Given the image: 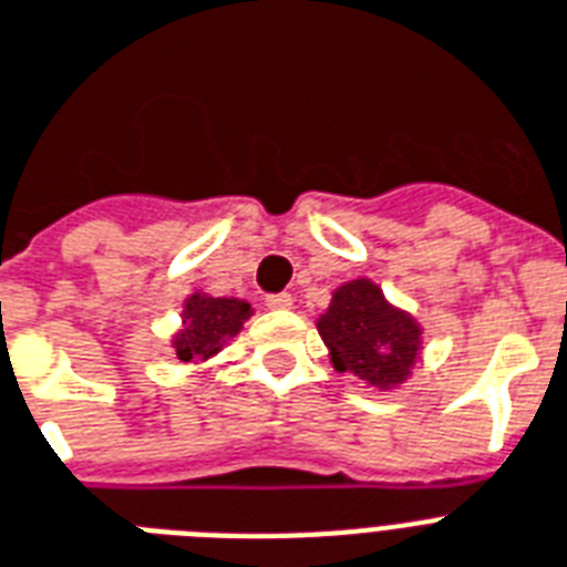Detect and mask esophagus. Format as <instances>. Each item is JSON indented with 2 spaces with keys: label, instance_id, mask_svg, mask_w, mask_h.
<instances>
[{
  "label": "esophagus",
  "instance_id": "obj_1",
  "mask_svg": "<svg viewBox=\"0 0 567 567\" xmlns=\"http://www.w3.org/2000/svg\"><path fill=\"white\" fill-rule=\"evenodd\" d=\"M265 306L267 309H291L293 306V297L291 293H267L265 297Z\"/></svg>",
  "mask_w": 567,
  "mask_h": 567
}]
</instances>
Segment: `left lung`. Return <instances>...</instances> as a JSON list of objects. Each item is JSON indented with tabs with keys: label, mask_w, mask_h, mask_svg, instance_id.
I'll list each match as a JSON object with an SVG mask.
<instances>
[{
	"label": "left lung",
	"mask_w": 567,
	"mask_h": 567,
	"mask_svg": "<svg viewBox=\"0 0 567 567\" xmlns=\"http://www.w3.org/2000/svg\"><path fill=\"white\" fill-rule=\"evenodd\" d=\"M318 329L336 371H353L379 388L396 385L409 373L421 338L414 320L391 309L368 279L341 285Z\"/></svg>",
	"instance_id": "1"
}]
</instances>
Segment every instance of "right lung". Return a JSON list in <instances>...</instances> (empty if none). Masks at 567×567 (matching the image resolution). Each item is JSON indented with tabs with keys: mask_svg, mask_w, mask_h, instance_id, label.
<instances>
[{
	"mask_svg": "<svg viewBox=\"0 0 567 567\" xmlns=\"http://www.w3.org/2000/svg\"><path fill=\"white\" fill-rule=\"evenodd\" d=\"M249 318V302L217 300V297H190L185 302V332L176 338V355L182 362L208 359L226 338L238 336Z\"/></svg>",
	"mask_w": 567,
	"mask_h": 567,
	"instance_id": "right-lung-1",
	"label": "right lung"
}]
</instances>
